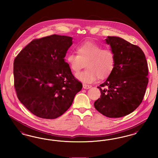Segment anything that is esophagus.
Segmentation results:
<instances>
[{"mask_svg": "<svg viewBox=\"0 0 158 158\" xmlns=\"http://www.w3.org/2000/svg\"><path fill=\"white\" fill-rule=\"evenodd\" d=\"M82 87H83V88L84 89H90L91 87V85H87V84H83L82 85Z\"/></svg>", "mask_w": 158, "mask_h": 158, "instance_id": "esophagus-1", "label": "esophagus"}]
</instances>
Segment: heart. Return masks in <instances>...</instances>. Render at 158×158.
I'll use <instances>...</instances> for the list:
<instances>
[{
	"label": "heart",
	"mask_w": 158,
	"mask_h": 158,
	"mask_svg": "<svg viewBox=\"0 0 158 158\" xmlns=\"http://www.w3.org/2000/svg\"><path fill=\"white\" fill-rule=\"evenodd\" d=\"M77 54L70 53L66 61L71 71L78 72L86 62V70L78 73L76 78L84 83H92L98 78L104 79L110 75L115 64V56L110 48L103 47L93 41L84 42L76 48Z\"/></svg>",
	"instance_id": "obj_1"
}]
</instances>
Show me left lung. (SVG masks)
Here are the masks:
<instances>
[{
    "mask_svg": "<svg viewBox=\"0 0 158 158\" xmlns=\"http://www.w3.org/2000/svg\"><path fill=\"white\" fill-rule=\"evenodd\" d=\"M115 56L114 67L98 87L102 95L94 107L104 116L117 118L129 114L141 104L148 84V67L144 52L123 38L105 40Z\"/></svg>",
    "mask_w": 158,
    "mask_h": 158,
    "instance_id": "8db88e82",
    "label": "left lung"
}]
</instances>
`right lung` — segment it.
I'll return each mask as SVG.
<instances>
[{
	"instance_id": "1",
	"label": "right lung",
	"mask_w": 158,
	"mask_h": 158,
	"mask_svg": "<svg viewBox=\"0 0 158 158\" xmlns=\"http://www.w3.org/2000/svg\"><path fill=\"white\" fill-rule=\"evenodd\" d=\"M72 44V37L52 35L32 41L15 58L17 96L35 116L47 119L61 116L82 89L64 59Z\"/></svg>"
}]
</instances>
